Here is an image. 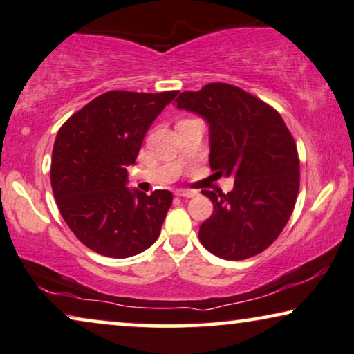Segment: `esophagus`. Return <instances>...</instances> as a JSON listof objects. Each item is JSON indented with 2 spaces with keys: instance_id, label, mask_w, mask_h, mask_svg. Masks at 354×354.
Wrapping results in <instances>:
<instances>
[{
  "instance_id": "34e87169",
  "label": "esophagus",
  "mask_w": 354,
  "mask_h": 354,
  "mask_svg": "<svg viewBox=\"0 0 354 354\" xmlns=\"http://www.w3.org/2000/svg\"><path fill=\"white\" fill-rule=\"evenodd\" d=\"M176 196H180V198H194V196H198V192L191 189H176Z\"/></svg>"
}]
</instances>
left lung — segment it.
I'll return each mask as SVG.
<instances>
[{"mask_svg": "<svg viewBox=\"0 0 354 354\" xmlns=\"http://www.w3.org/2000/svg\"><path fill=\"white\" fill-rule=\"evenodd\" d=\"M178 109L209 125V163L216 176L234 178L227 194L203 191L214 212L199 227V240L223 259L261 253L288 223L299 192V156L277 111L227 83L185 91Z\"/></svg>", "mask_w": 354, "mask_h": 354, "instance_id": "left-lung-1", "label": "left lung"}]
</instances>
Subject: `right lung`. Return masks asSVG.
I'll return each instance as SVG.
<instances>
[{"label": "right lung", "instance_id": "1", "mask_svg": "<svg viewBox=\"0 0 354 354\" xmlns=\"http://www.w3.org/2000/svg\"><path fill=\"white\" fill-rule=\"evenodd\" d=\"M178 91H107L62 125L50 183L58 210L82 243L109 258L145 252L162 230L173 194L127 187L150 125Z\"/></svg>", "mask_w": 354, "mask_h": 354}]
</instances>
